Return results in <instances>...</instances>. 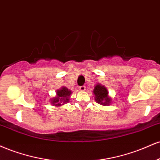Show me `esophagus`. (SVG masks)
<instances>
[{"label":"esophagus","instance_id":"1","mask_svg":"<svg viewBox=\"0 0 160 160\" xmlns=\"http://www.w3.org/2000/svg\"><path fill=\"white\" fill-rule=\"evenodd\" d=\"M79 90L81 91H84L86 90V87L85 86H80Z\"/></svg>","mask_w":160,"mask_h":160}]
</instances>
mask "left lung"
I'll list each match as a JSON object with an SVG mask.
<instances>
[{
  "label": "left lung",
  "instance_id": "8db88e82",
  "mask_svg": "<svg viewBox=\"0 0 160 160\" xmlns=\"http://www.w3.org/2000/svg\"><path fill=\"white\" fill-rule=\"evenodd\" d=\"M96 102H98L101 106H107L112 102V98L108 96V91L107 88L102 84L97 83L93 90Z\"/></svg>",
  "mask_w": 160,
  "mask_h": 160
}]
</instances>
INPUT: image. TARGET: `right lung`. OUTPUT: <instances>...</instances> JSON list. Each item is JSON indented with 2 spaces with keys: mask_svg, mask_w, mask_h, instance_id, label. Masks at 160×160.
<instances>
[{
  "mask_svg": "<svg viewBox=\"0 0 160 160\" xmlns=\"http://www.w3.org/2000/svg\"><path fill=\"white\" fill-rule=\"evenodd\" d=\"M71 94H72V91L63 86L56 91L55 97L50 99L51 104L55 107L62 106L69 102Z\"/></svg>",
  "mask_w": 160,
  "mask_h": 160,
  "instance_id": "obj_1",
  "label": "right lung"
}]
</instances>
